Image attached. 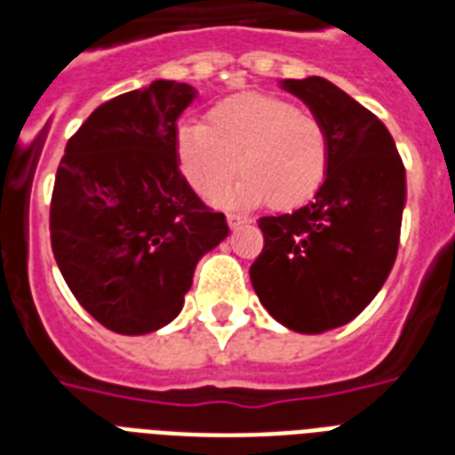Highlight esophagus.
I'll return each mask as SVG.
<instances>
[{
  "instance_id": "1",
  "label": "esophagus",
  "mask_w": 455,
  "mask_h": 455,
  "mask_svg": "<svg viewBox=\"0 0 455 455\" xmlns=\"http://www.w3.org/2000/svg\"><path fill=\"white\" fill-rule=\"evenodd\" d=\"M227 221H228V227L231 228H241L248 224V217H241V214H227Z\"/></svg>"
}]
</instances>
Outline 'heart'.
Wrapping results in <instances>:
<instances>
[{
  "instance_id": "1",
  "label": "heart",
  "mask_w": 455,
  "mask_h": 455,
  "mask_svg": "<svg viewBox=\"0 0 455 455\" xmlns=\"http://www.w3.org/2000/svg\"><path fill=\"white\" fill-rule=\"evenodd\" d=\"M186 181L200 196H217L243 177L224 203L295 210L323 186L331 137L323 123L269 94H235L207 110V123L181 124L174 137Z\"/></svg>"
}]
</instances>
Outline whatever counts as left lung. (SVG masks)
Masks as SVG:
<instances>
[{
	"mask_svg": "<svg viewBox=\"0 0 455 455\" xmlns=\"http://www.w3.org/2000/svg\"><path fill=\"white\" fill-rule=\"evenodd\" d=\"M331 137L321 191L292 214L262 217L250 281L278 323L304 335L349 323L395 267L406 170L387 127L323 77L283 80Z\"/></svg>",
	"mask_w": 455,
	"mask_h": 455,
	"instance_id": "8db88e82",
	"label": "left lung"
}]
</instances>
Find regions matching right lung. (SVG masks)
<instances>
[{
  "mask_svg": "<svg viewBox=\"0 0 455 455\" xmlns=\"http://www.w3.org/2000/svg\"><path fill=\"white\" fill-rule=\"evenodd\" d=\"M156 80L101 103L60 157L52 250L77 302L108 331L146 335L179 316L200 257L228 235L179 170L177 120L196 99Z\"/></svg>",
  "mask_w": 455,
  "mask_h": 455,
  "instance_id": "right-lung-1",
  "label": "right lung"
}]
</instances>
